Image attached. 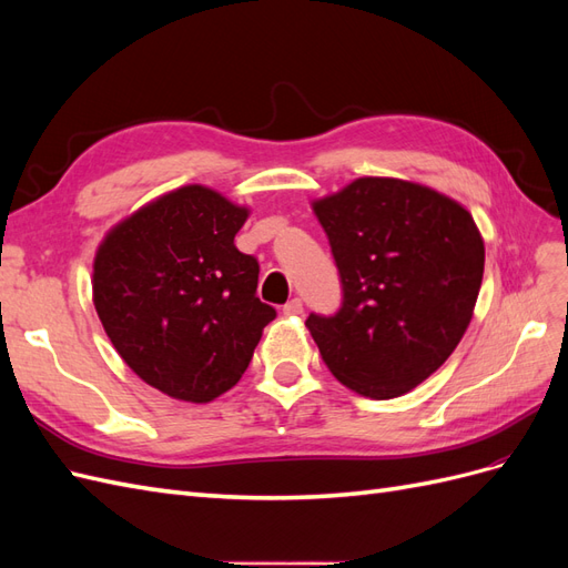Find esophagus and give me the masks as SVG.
Returning a JSON list of instances; mask_svg holds the SVG:
<instances>
[{"instance_id":"obj_1","label":"esophagus","mask_w":568,"mask_h":568,"mask_svg":"<svg viewBox=\"0 0 568 568\" xmlns=\"http://www.w3.org/2000/svg\"><path fill=\"white\" fill-rule=\"evenodd\" d=\"M303 313V301L301 298H291L284 305V315H301Z\"/></svg>"}]
</instances>
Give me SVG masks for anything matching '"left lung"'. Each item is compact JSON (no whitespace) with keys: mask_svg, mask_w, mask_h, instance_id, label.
Masks as SVG:
<instances>
[{"mask_svg":"<svg viewBox=\"0 0 568 568\" xmlns=\"http://www.w3.org/2000/svg\"><path fill=\"white\" fill-rule=\"evenodd\" d=\"M343 305L305 322L326 367L357 395L398 398L426 382L474 317L486 246L471 213L434 186L357 178L315 199Z\"/></svg>","mask_w":568,"mask_h":568,"instance_id":"obj_1","label":"left lung"}]
</instances>
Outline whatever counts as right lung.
Segmentation results:
<instances>
[{
  "label": "right lung",
  "instance_id": "right-lung-1",
  "mask_svg": "<svg viewBox=\"0 0 568 568\" xmlns=\"http://www.w3.org/2000/svg\"><path fill=\"white\" fill-rule=\"evenodd\" d=\"M205 184L144 203L104 234L92 301L118 355L140 379L182 403L227 393L274 320L261 303L257 261L234 246L248 220Z\"/></svg>",
  "mask_w": 568,
  "mask_h": 568
}]
</instances>
